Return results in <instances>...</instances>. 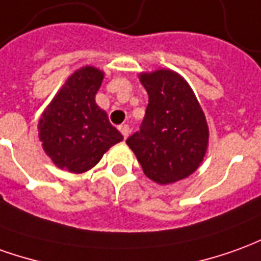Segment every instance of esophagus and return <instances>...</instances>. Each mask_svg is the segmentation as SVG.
I'll return each mask as SVG.
<instances>
[{
	"mask_svg": "<svg viewBox=\"0 0 261 261\" xmlns=\"http://www.w3.org/2000/svg\"><path fill=\"white\" fill-rule=\"evenodd\" d=\"M120 131H121V134H123V137H124V138H127V137L130 136V127H128L127 124L120 125Z\"/></svg>",
	"mask_w": 261,
	"mask_h": 261,
	"instance_id": "esophagus-1",
	"label": "esophagus"
}]
</instances>
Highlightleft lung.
<instances>
[{
    "label": "left lung",
    "mask_w": 261,
    "mask_h": 261,
    "mask_svg": "<svg viewBox=\"0 0 261 261\" xmlns=\"http://www.w3.org/2000/svg\"><path fill=\"white\" fill-rule=\"evenodd\" d=\"M148 93L140 131L127 138L144 174L168 185L194 174L206 155L209 127L194 90L181 74L156 69L138 74Z\"/></svg>",
    "instance_id": "8db88e82"
}]
</instances>
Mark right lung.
Masks as SVG:
<instances>
[{"mask_svg": "<svg viewBox=\"0 0 261 261\" xmlns=\"http://www.w3.org/2000/svg\"><path fill=\"white\" fill-rule=\"evenodd\" d=\"M105 72L94 66L74 70L55 94L38 121L45 154L58 168L83 174L99 164L106 151L123 140L96 103Z\"/></svg>", "mask_w": 261, "mask_h": 261, "instance_id": "add662e5", "label": "right lung"}]
</instances>
